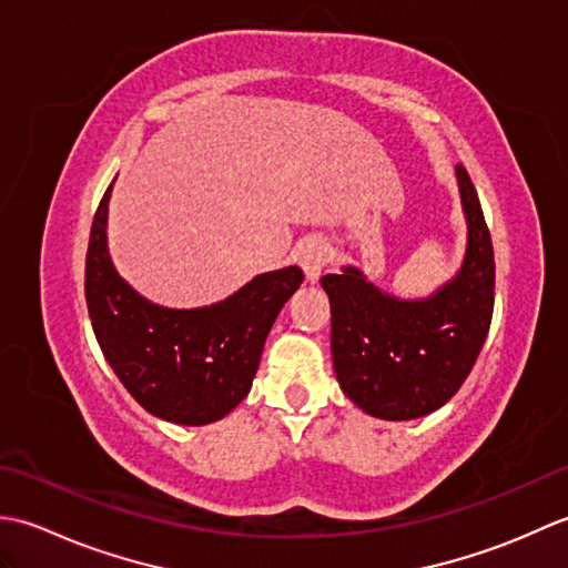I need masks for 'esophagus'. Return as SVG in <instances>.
Wrapping results in <instances>:
<instances>
[{"instance_id":"esophagus-1","label":"esophagus","mask_w":568,"mask_h":568,"mask_svg":"<svg viewBox=\"0 0 568 568\" xmlns=\"http://www.w3.org/2000/svg\"><path fill=\"white\" fill-rule=\"evenodd\" d=\"M297 258H300V265H303L307 281H317L324 265L329 263V251L327 246L320 244V241H310V244L300 248Z\"/></svg>"}]
</instances>
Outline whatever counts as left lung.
I'll use <instances>...</instances> for the list:
<instances>
[{
    "label": "left lung",
    "mask_w": 568,
    "mask_h": 568,
    "mask_svg": "<svg viewBox=\"0 0 568 568\" xmlns=\"http://www.w3.org/2000/svg\"><path fill=\"white\" fill-rule=\"evenodd\" d=\"M468 222L462 271L437 295L403 303L356 268L327 273L332 354L342 390L373 417L415 419L452 400L484 348L496 303V258L468 171L456 165Z\"/></svg>",
    "instance_id": "1"
}]
</instances>
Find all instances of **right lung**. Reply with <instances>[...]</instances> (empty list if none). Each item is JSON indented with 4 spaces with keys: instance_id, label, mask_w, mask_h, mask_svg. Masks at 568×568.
<instances>
[{
    "instance_id": "add662e5",
    "label": "right lung",
    "mask_w": 568,
    "mask_h": 568,
    "mask_svg": "<svg viewBox=\"0 0 568 568\" xmlns=\"http://www.w3.org/2000/svg\"><path fill=\"white\" fill-rule=\"evenodd\" d=\"M106 187L90 229L84 300L104 358L151 415L210 425L244 400L277 312L305 273H263L224 303L200 310L151 305L116 275L106 253Z\"/></svg>"
}]
</instances>
